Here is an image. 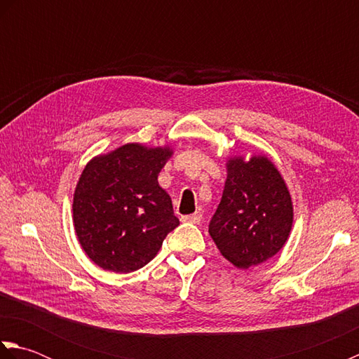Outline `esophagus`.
Instances as JSON below:
<instances>
[{"mask_svg":"<svg viewBox=\"0 0 359 359\" xmlns=\"http://www.w3.org/2000/svg\"><path fill=\"white\" fill-rule=\"evenodd\" d=\"M184 222H191V224H201L202 220V212H194V215H189V216H184L182 217Z\"/></svg>","mask_w":359,"mask_h":359,"instance_id":"esophagus-1","label":"esophagus"}]
</instances>
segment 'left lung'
Returning a JSON list of instances; mask_svg holds the SVG:
<instances>
[{
  "label": "left lung",
  "mask_w": 359,
  "mask_h": 359,
  "mask_svg": "<svg viewBox=\"0 0 359 359\" xmlns=\"http://www.w3.org/2000/svg\"><path fill=\"white\" fill-rule=\"evenodd\" d=\"M222 199L211 217L210 236L239 269L265 262L284 247L293 225V203L284 179L269 158L226 163Z\"/></svg>",
  "instance_id": "8db88e82"
}]
</instances>
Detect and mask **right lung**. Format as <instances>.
I'll list each match as a JSON object with an SVG mask.
<instances>
[{
  "instance_id": "add662e5",
  "label": "right lung",
  "mask_w": 359,
  "mask_h": 359,
  "mask_svg": "<svg viewBox=\"0 0 359 359\" xmlns=\"http://www.w3.org/2000/svg\"><path fill=\"white\" fill-rule=\"evenodd\" d=\"M171 148L128 143L90 160L74 193V226L81 248L103 270L131 273L157 255L179 225L157 177Z\"/></svg>"
}]
</instances>
